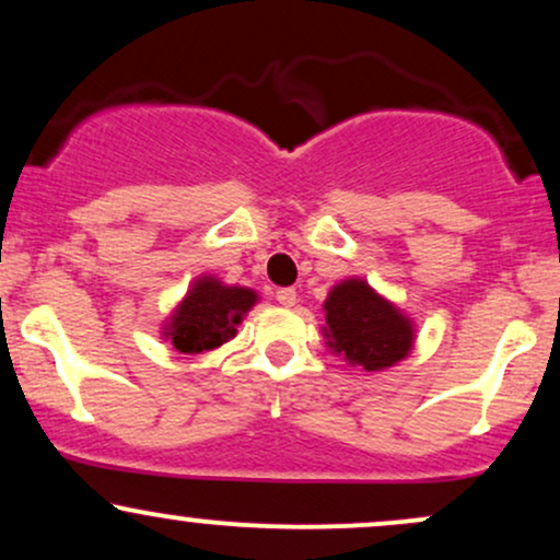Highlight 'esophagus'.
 Masks as SVG:
<instances>
[{
    "label": "esophagus",
    "mask_w": 560,
    "mask_h": 560,
    "mask_svg": "<svg viewBox=\"0 0 560 560\" xmlns=\"http://www.w3.org/2000/svg\"><path fill=\"white\" fill-rule=\"evenodd\" d=\"M276 300H279V305L292 307L294 302H298V292H294L292 287H284V289H279V292H276Z\"/></svg>",
    "instance_id": "esophagus-1"
}]
</instances>
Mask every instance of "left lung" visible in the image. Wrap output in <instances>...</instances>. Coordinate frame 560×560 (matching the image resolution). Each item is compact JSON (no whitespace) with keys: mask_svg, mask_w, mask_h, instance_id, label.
<instances>
[{"mask_svg":"<svg viewBox=\"0 0 560 560\" xmlns=\"http://www.w3.org/2000/svg\"><path fill=\"white\" fill-rule=\"evenodd\" d=\"M324 313L329 350L363 371L392 369L413 350V320L358 276L331 287Z\"/></svg>","mask_w":560,"mask_h":560,"instance_id":"8db88e82","label":"left lung"}]
</instances>
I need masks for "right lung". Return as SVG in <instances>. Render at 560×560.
Listing matches in <instances>:
<instances>
[{"mask_svg": "<svg viewBox=\"0 0 560 560\" xmlns=\"http://www.w3.org/2000/svg\"><path fill=\"white\" fill-rule=\"evenodd\" d=\"M258 300L255 289L223 284L215 276L202 273L191 281L189 292L163 320L160 337L184 355L215 350L236 337V326Z\"/></svg>", "mask_w": 560, "mask_h": 560, "instance_id": "obj_1", "label": "right lung"}]
</instances>
